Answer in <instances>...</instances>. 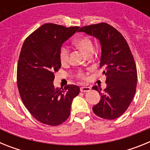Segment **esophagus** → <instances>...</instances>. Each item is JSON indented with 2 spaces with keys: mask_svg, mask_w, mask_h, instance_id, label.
Listing matches in <instances>:
<instances>
[{
  "mask_svg": "<svg viewBox=\"0 0 150 150\" xmlns=\"http://www.w3.org/2000/svg\"><path fill=\"white\" fill-rule=\"evenodd\" d=\"M80 91H83V92H88V91H91V88L88 86H82L80 87Z\"/></svg>",
  "mask_w": 150,
  "mask_h": 150,
  "instance_id": "34e87169",
  "label": "esophagus"
}]
</instances>
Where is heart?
<instances>
[{"label": "heart", "mask_w": 150, "mask_h": 150, "mask_svg": "<svg viewBox=\"0 0 150 150\" xmlns=\"http://www.w3.org/2000/svg\"><path fill=\"white\" fill-rule=\"evenodd\" d=\"M74 45L77 46L78 48L80 49L82 51H83L86 54H88L93 52V43L91 40L88 37L86 36H83L79 38H76L74 41ZM69 55H70V49L66 45H63L60 48L59 51V58L62 63H66L69 60ZM75 76L80 79H86V74L83 71H78L75 74Z\"/></svg>", "instance_id": "obj_1"}]
</instances>
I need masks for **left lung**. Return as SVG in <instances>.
<instances>
[{"label": "left lung", "instance_id": "1", "mask_svg": "<svg viewBox=\"0 0 150 150\" xmlns=\"http://www.w3.org/2000/svg\"><path fill=\"white\" fill-rule=\"evenodd\" d=\"M79 31L94 36L101 45L100 68L107 76V88L101 92L97 86L92 87L100 95L93 112L105 120H115L128 109L137 87V67L129 46L121 33L104 22L84 26Z\"/></svg>", "mask_w": 150, "mask_h": 150}]
</instances>
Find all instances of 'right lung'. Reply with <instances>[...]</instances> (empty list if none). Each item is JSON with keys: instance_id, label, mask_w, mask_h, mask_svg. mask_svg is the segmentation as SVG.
Masks as SVG:
<instances>
[{"instance_id": "right-lung-1", "label": "right lung", "mask_w": 150, "mask_h": 150, "mask_svg": "<svg viewBox=\"0 0 150 150\" xmlns=\"http://www.w3.org/2000/svg\"><path fill=\"white\" fill-rule=\"evenodd\" d=\"M78 26L66 28L46 23L35 30L22 45L17 65V86L28 110L40 122L59 125L71 114L73 99L79 87L55 88L54 73L61 68L59 51Z\"/></svg>"}]
</instances>
